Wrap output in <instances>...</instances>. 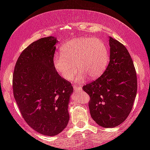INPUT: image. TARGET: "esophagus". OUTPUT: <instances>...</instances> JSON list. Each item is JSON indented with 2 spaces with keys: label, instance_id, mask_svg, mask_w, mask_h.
Instances as JSON below:
<instances>
[{
  "label": "esophagus",
  "instance_id": "esophagus-1",
  "mask_svg": "<svg viewBox=\"0 0 150 150\" xmlns=\"http://www.w3.org/2000/svg\"><path fill=\"white\" fill-rule=\"evenodd\" d=\"M74 90L75 91H81L82 90V87L81 86H74Z\"/></svg>",
  "mask_w": 150,
  "mask_h": 150
}]
</instances>
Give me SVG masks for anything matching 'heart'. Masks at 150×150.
Listing matches in <instances>:
<instances>
[{
  "label": "heart",
  "mask_w": 150,
  "mask_h": 150,
  "mask_svg": "<svg viewBox=\"0 0 150 150\" xmlns=\"http://www.w3.org/2000/svg\"><path fill=\"white\" fill-rule=\"evenodd\" d=\"M108 48L99 38H80L67 42L60 48V54L53 58V65L62 78L81 81L87 75L89 78L99 77L109 62ZM76 66H74V64Z\"/></svg>",
  "instance_id": "b5f03b06"
}]
</instances>
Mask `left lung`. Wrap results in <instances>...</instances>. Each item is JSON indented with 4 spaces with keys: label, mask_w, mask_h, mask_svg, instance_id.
Instances as JSON below:
<instances>
[{
    "label": "left lung",
    "mask_w": 150,
    "mask_h": 150,
    "mask_svg": "<svg viewBox=\"0 0 150 150\" xmlns=\"http://www.w3.org/2000/svg\"><path fill=\"white\" fill-rule=\"evenodd\" d=\"M110 63L104 73L83 87L90 96L93 120L104 128L121 124L132 110L137 92V77L131 55L125 46L110 37Z\"/></svg>",
    "instance_id": "obj_1"
}]
</instances>
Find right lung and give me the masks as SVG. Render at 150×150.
<instances>
[{"label":"right lung","instance_id":"1","mask_svg":"<svg viewBox=\"0 0 150 150\" xmlns=\"http://www.w3.org/2000/svg\"><path fill=\"white\" fill-rule=\"evenodd\" d=\"M54 37L40 38L22 52L13 75V96L24 120L39 134L53 137L69 122L68 104L73 91L53 65Z\"/></svg>","mask_w":150,"mask_h":150}]
</instances>
